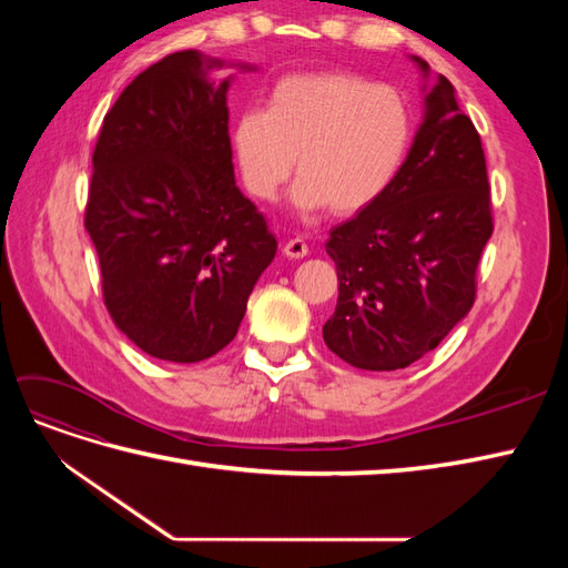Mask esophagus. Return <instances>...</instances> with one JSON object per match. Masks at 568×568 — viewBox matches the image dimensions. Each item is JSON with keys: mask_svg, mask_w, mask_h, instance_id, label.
Instances as JSON below:
<instances>
[{"mask_svg": "<svg viewBox=\"0 0 568 568\" xmlns=\"http://www.w3.org/2000/svg\"><path fill=\"white\" fill-rule=\"evenodd\" d=\"M284 255L291 257V261H298V257L307 255V244L303 242V239H288V242L284 244Z\"/></svg>", "mask_w": 568, "mask_h": 568, "instance_id": "34e87169", "label": "esophagus"}]
</instances>
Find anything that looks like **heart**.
<instances>
[{
  "label": "heart",
  "mask_w": 568,
  "mask_h": 568,
  "mask_svg": "<svg viewBox=\"0 0 568 568\" xmlns=\"http://www.w3.org/2000/svg\"><path fill=\"white\" fill-rule=\"evenodd\" d=\"M412 142V113L398 90L341 71L282 78L265 111L246 109L230 132L246 192L272 201L298 170L291 205L353 215L398 178Z\"/></svg>",
  "instance_id": "heart-1"
}]
</instances>
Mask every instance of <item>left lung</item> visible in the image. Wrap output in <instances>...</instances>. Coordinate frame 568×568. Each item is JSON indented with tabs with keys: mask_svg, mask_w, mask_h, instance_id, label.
Segmentation results:
<instances>
[{
	"mask_svg": "<svg viewBox=\"0 0 568 568\" xmlns=\"http://www.w3.org/2000/svg\"><path fill=\"white\" fill-rule=\"evenodd\" d=\"M412 59L428 75V63ZM490 234L484 146L450 80L438 75L398 178L326 242L338 274L326 346L357 369L417 363L471 311Z\"/></svg>",
	"mask_w": 568,
	"mask_h": 568,
	"instance_id": "8db88e82",
	"label": "left lung"
}]
</instances>
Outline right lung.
Listing matches in <instances>:
<instances>
[{"mask_svg":"<svg viewBox=\"0 0 568 568\" xmlns=\"http://www.w3.org/2000/svg\"><path fill=\"white\" fill-rule=\"evenodd\" d=\"M211 68L222 61L184 49L128 84L101 125L84 209L115 326L168 363L225 348L277 253L236 186L230 78L213 82Z\"/></svg>","mask_w":568,"mask_h":568,"instance_id":"obj_1","label":"right lung"}]
</instances>
